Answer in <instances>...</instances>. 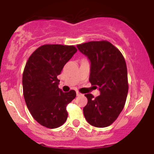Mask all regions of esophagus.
I'll list each match as a JSON object with an SVG mask.
<instances>
[{
	"instance_id": "esophagus-1",
	"label": "esophagus",
	"mask_w": 154,
	"mask_h": 154,
	"mask_svg": "<svg viewBox=\"0 0 154 154\" xmlns=\"http://www.w3.org/2000/svg\"><path fill=\"white\" fill-rule=\"evenodd\" d=\"M81 95H83L81 93H80L79 91H77V96H78V97H79V96H81Z\"/></svg>"
}]
</instances>
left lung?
Segmentation results:
<instances>
[{"label":"left lung","instance_id":"left-lung-1","mask_svg":"<svg viewBox=\"0 0 154 154\" xmlns=\"http://www.w3.org/2000/svg\"><path fill=\"white\" fill-rule=\"evenodd\" d=\"M91 63L89 81L100 94L88 99L83 108L85 119L91 125L106 127L117 119L125 105L128 93L127 65L123 55L108 41H92L77 45Z\"/></svg>","mask_w":154,"mask_h":154}]
</instances>
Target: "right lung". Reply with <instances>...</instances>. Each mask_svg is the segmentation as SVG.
I'll return each mask as SVG.
<instances>
[{"label": "right lung", "instance_id": "add662e5", "mask_svg": "<svg viewBox=\"0 0 154 154\" xmlns=\"http://www.w3.org/2000/svg\"><path fill=\"white\" fill-rule=\"evenodd\" d=\"M74 45H44L29 57L22 76L23 94L33 119L50 129L66 122V106L76 97V91L63 92L57 76L77 52Z\"/></svg>", "mask_w": 154, "mask_h": 154}]
</instances>
